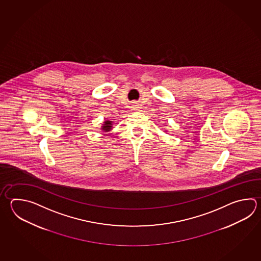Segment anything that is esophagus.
Listing matches in <instances>:
<instances>
[{
    "instance_id": "esophagus-1",
    "label": "esophagus",
    "mask_w": 261,
    "mask_h": 261,
    "mask_svg": "<svg viewBox=\"0 0 261 261\" xmlns=\"http://www.w3.org/2000/svg\"><path fill=\"white\" fill-rule=\"evenodd\" d=\"M131 109H132L133 111H139V103H138V102H133V104H132V106H131Z\"/></svg>"
}]
</instances>
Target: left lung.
<instances>
[{
    "instance_id": "8db88e82",
    "label": "left lung",
    "mask_w": 261,
    "mask_h": 261,
    "mask_svg": "<svg viewBox=\"0 0 261 261\" xmlns=\"http://www.w3.org/2000/svg\"><path fill=\"white\" fill-rule=\"evenodd\" d=\"M165 132H167V131H166V130H165Z\"/></svg>"
}]
</instances>
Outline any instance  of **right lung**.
Wrapping results in <instances>:
<instances>
[{"mask_svg":"<svg viewBox=\"0 0 261 261\" xmlns=\"http://www.w3.org/2000/svg\"><path fill=\"white\" fill-rule=\"evenodd\" d=\"M112 126H113V122L111 120H105L104 122H103V124L101 125L102 132L103 133H107V132H110L111 130L112 129Z\"/></svg>","mask_w":261,"mask_h":261,"instance_id":"1","label":"right lung"}]
</instances>
